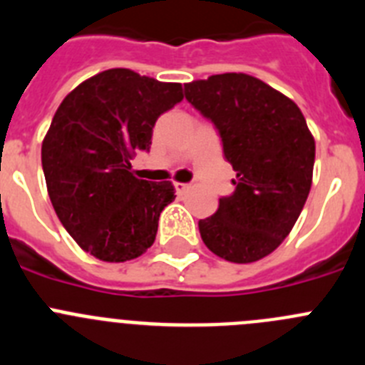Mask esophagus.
Instances as JSON below:
<instances>
[{
	"label": "esophagus",
	"mask_w": 365,
	"mask_h": 365,
	"mask_svg": "<svg viewBox=\"0 0 365 365\" xmlns=\"http://www.w3.org/2000/svg\"><path fill=\"white\" fill-rule=\"evenodd\" d=\"M173 186H175V192L179 193V195H182V193H186L190 188H192V186L186 185V182H175Z\"/></svg>",
	"instance_id": "obj_1"
}]
</instances>
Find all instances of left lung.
<instances>
[{
    "label": "left lung",
    "instance_id": "obj_1",
    "mask_svg": "<svg viewBox=\"0 0 365 365\" xmlns=\"http://www.w3.org/2000/svg\"><path fill=\"white\" fill-rule=\"evenodd\" d=\"M185 96L212 119L235 192L199 220L202 242L228 262L248 264L279 248L312 190L315 139L295 101L260 79L228 72L186 83Z\"/></svg>",
    "mask_w": 365,
    "mask_h": 365
}]
</instances>
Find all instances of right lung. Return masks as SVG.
<instances>
[{"mask_svg":"<svg viewBox=\"0 0 365 365\" xmlns=\"http://www.w3.org/2000/svg\"><path fill=\"white\" fill-rule=\"evenodd\" d=\"M179 101L180 83L110 68L76 86L53 113L41 145L50 202L70 237L96 259L126 262L155 240L175 188L170 180L137 179L130 159L150 148L157 117Z\"/></svg>","mask_w":365,"mask_h":365,"instance_id":"right-lung-1","label":"right lung"}]
</instances>
